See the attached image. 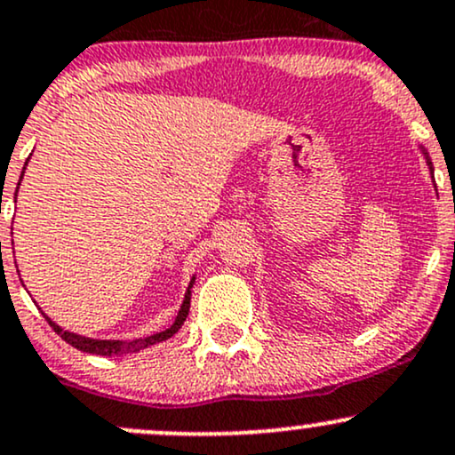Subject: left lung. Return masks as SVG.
<instances>
[{
    "label": "left lung",
    "instance_id": "left-lung-1",
    "mask_svg": "<svg viewBox=\"0 0 455 455\" xmlns=\"http://www.w3.org/2000/svg\"><path fill=\"white\" fill-rule=\"evenodd\" d=\"M427 164H430V171H434V168H432V162H430V159H427Z\"/></svg>",
    "mask_w": 455,
    "mask_h": 455
}]
</instances>
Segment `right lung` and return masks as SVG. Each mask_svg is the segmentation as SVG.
Segmentation results:
<instances>
[{
    "instance_id": "1",
    "label": "right lung",
    "mask_w": 455,
    "mask_h": 455,
    "mask_svg": "<svg viewBox=\"0 0 455 455\" xmlns=\"http://www.w3.org/2000/svg\"><path fill=\"white\" fill-rule=\"evenodd\" d=\"M28 164V162H25ZM25 171V168H23ZM23 179V174H21ZM19 186H21V181H19ZM19 186H17V192H19ZM194 284V278L192 283H189L188 287V293H186V300H183L181 304V311H179L177 319H174V323L168 331L164 332H157V334H151V337H144V339H136V341H99V339H88V337H79V334L75 332H68V331H62V328L58 326V323H53L52 319H49L47 315V322L49 326L56 331L60 337L64 339L67 343H71L73 347L82 349V352H88V354H99V356H121V354H132V352H140V349L153 346V343H159V341H166V339H171L174 332H179V328L183 326V322H186L188 313H189V298H192V293H189V289H192Z\"/></svg>"
}]
</instances>
